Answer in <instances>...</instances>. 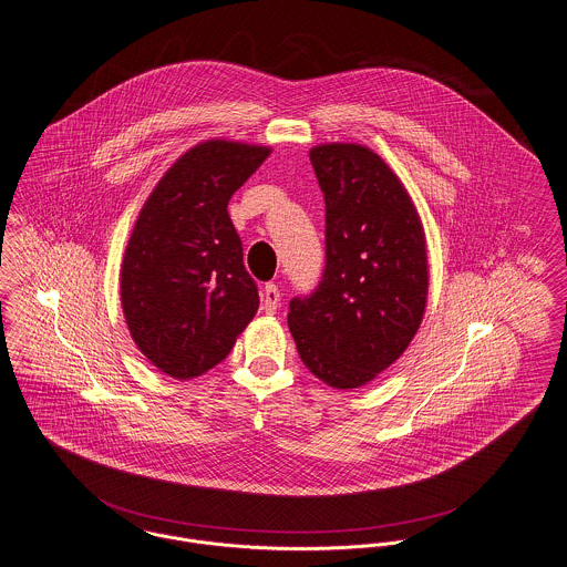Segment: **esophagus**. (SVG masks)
<instances>
[{
  "instance_id": "esophagus-1",
  "label": "esophagus",
  "mask_w": 567,
  "mask_h": 567,
  "mask_svg": "<svg viewBox=\"0 0 567 567\" xmlns=\"http://www.w3.org/2000/svg\"><path fill=\"white\" fill-rule=\"evenodd\" d=\"M280 305V291H278V287L276 285H265V289H262L261 296V308L267 312V315H274L276 312V308Z\"/></svg>"
}]
</instances>
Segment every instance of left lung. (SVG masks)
I'll return each mask as SVG.
<instances>
[{
	"label": "left lung",
	"instance_id": "8db88e82",
	"mask_svg": "<svg viewBox=\"0 0 567 567\" xmlns=\"http://www.w3.org/2000/svg\"><path fill=\"white\" fill-rule=\"evenodd\" d=\"M326 200V267L289 302V330L308 371L358 389L414 339L427 305L423 224L399 176L360 144L310 148Z\"/></svg>",
	"mask_w": 567,
	"mask_h": 567
}]
</instances>
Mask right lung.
<instances>
[{
	"instance_id": "obj_1",
	"label": "right lung",
	"mask_w": 567,
	"mask_h": 567,
	"mask_svg": "<svg viewBox=\"0 0 567 567\" xmlns=\"http://www.w3.org/2000/svg\"><path fill=\"white\" fill-rule=\"evenodd\" d=\"M269 153L228 140L189 148L133 226L121 269L123 312L137 349L171 378L214 369L257 315L259 289L226 207Z\"/></svg>"
}]
</instances>
